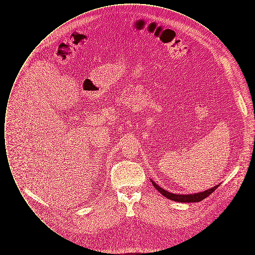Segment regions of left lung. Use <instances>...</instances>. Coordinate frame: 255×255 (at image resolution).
<instances>
[{"label":"left lung","instance_id":"left-lung-1","mask_svg":"<svg viewBox=\"0 0 255 255\" xmlns=\"http://www.w3.org/2000/svg\"><path fill=\"white\" fill-rule=\"evenodd\" d=\"M150 181L160 194L163 195L165 198H167L169 200L175 201V202H180V203H198V202H201L204 199H206V197H208L209 195L211 194L215 189H217V187L220 185V183H219L217 185H215V186H213V187H211L207 190L199 192V193H194V194H175V193L168 192L167 190L158 186V184L154 182L153 180H150Z\"/></svg>","mask_w":255,"mask_h":255}]
</instances>
